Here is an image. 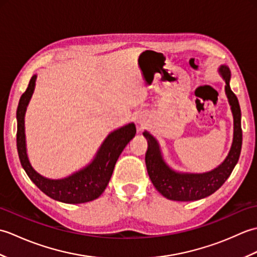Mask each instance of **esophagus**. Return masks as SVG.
I'll list each match as a JSON object with an SVG mask.
<instances>
[{"label":"esophagus","instance_id":"esophagus-1","mask_svg":"<svg viewBox=\"0 0 257 257\" xmlns=\"http://www.w3.org/2000/svg\"><path fill=\"white\" fill-rule=\"evenodd\" d=\"M137 123L139 125H141V127H143V125H145L146 124V117L145 116H138Z\"/></svg>","mask_w":257,"mask_h":257}]
</instances>
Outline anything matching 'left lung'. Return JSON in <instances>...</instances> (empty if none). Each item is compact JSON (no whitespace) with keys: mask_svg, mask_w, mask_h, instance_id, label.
I'll list each match as a JSON object with an SVG mask.
<instances>
[{"mask_svg":"<svg viewBox=\"0 0 257 257\" xmlns=\"http://www.w3.org/2000/svg\"><path fill=\"white\" fill-rule=\"evenodd\" d=\"M225 81V95L233 114V141L231 149L221 165L211 171L203 173H191L174 170L163 158L160 145L149 132L145 130L144 137L148 141L146 152V166L149 178L155 188L165 198L172 201H195L206 198L214 193L231 176L236 166L242 148L241 108L237 97L231 90V72L226 65L217 69Z\"/></svg>","mask_w":257,"mask_h":257,"instance_id":"left-lung-1","label":"left lung"}]
</instances>
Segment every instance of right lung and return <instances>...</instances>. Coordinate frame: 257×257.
<instances>
[{
    "mask_svg": "<svg viewBox=\"0 0 257 257\" xmlns=\"http://www.w3.org/2000/svg\"><path fill=\"white\" fill-rule=\"evenodd\" d=\"M37 75H33L27 89L16 110L18 134L16 145L21 165L31 181L51 199L67 204L86 203L102 194L111 178L114 165L124 147L136 136V125L129 122L109 134L88 165L62 179H50L38 173L32 167L26 149L25 113L35 89Z\"/></svg>",
    "mask_w": 257,
    "mask_h": 257,
    "instance_id": "add662e5",
    "label": "right lung"
}]
</instances>
